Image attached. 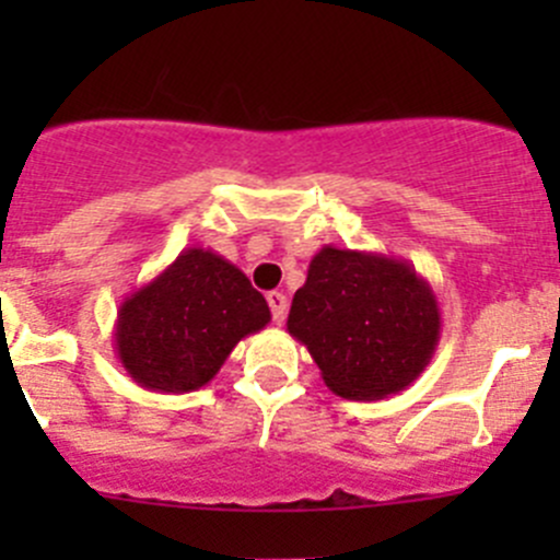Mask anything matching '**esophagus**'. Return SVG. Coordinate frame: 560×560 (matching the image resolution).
<instances>
[{
  "mask_svg": "<svg viewBox=\"0 0 560 560\" xmlns=\"http://www.w3.org/2000/svg\"><path fill=\"white\" fill-rule=\"evenodd\" d=\"M268 306H270V314H273V322H279L281 325L287 316V306H290L284 292H268Z\"/></svg>",
  "mask_w": 560,
  "mask_h": 560,
  "instance_id": "34e87169",
  "label": "esophagus"
}]
</instances>
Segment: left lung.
Returning <instances> with one entry per match:
<instances>
[{
  "label": "left lung",
  "instance_id": "left-lung-1",
  "mask_svg": "<svg viewBox=\"0 0 560 560\" xmlns=\"http://www.w3.org/2000/svg\"><path fill=\"white\" fill-rule=\"evenodd\" d=\"M287 330L308 349L332 393L380 400L409 387L431 363L442 312L406 259L322 246L292 298Z\"/></svg>",
  "mask_w": 560,
  "mask_h": 560
}]
</instances>
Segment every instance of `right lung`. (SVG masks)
<instances>
[{"label":"right lung","mask_w":560,"mask_h":560,"mask_svg":"<svg viewBox=\"0 0 560 560\" xmlns=\"http://www.w3.org/2000/svg\"><path fill=\"white\" fill-rule=\"evenodd\" d=\"M268 322V303L244 270L211 248L191 246L124 298L113 349L140 387L191 393L219 374L241 338Z\"/></svg>","instance_id":"1"}]
</instances>
